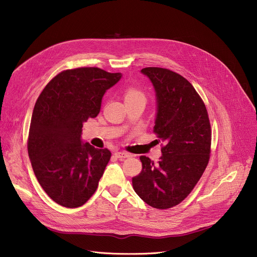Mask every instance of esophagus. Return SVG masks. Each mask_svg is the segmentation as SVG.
I'll return each instance as SVG.
<instances>
[{"label": "esophagus", "mask_w": 257, "mask_h": 257, "mask_svg": "<svg viewBox=\"0 0 257 257\" xmlns=\"http://www.w3.org/2000/svg\"><path fill=\"white\" fill-rule=\"evenodd\" d=\"M114 155L117 158H128V157H131V154H128L126 152H116Z\"/></svg>", "instance_id": "obj_1"}]
</instances>
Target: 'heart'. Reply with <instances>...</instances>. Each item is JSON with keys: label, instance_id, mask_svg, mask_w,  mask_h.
I'll list each match as a JSON object with an SVG mask.
<instances>
[{"label": "heart", "instance_id": "1", "mask_svg": "<svg viewBox=\"0 0 257 257\" xmlns=\"http://www.w3.org/2000/svg\"><path fill=\"white\" fill-rule=\"evenodd\" d=\"M124 99L125 101L136 100V99H141L145 101V94L141 90L135 87H128L124 91Z\"/></svg>", "mask_w": 257, "mask_h": 257}]
</instances>
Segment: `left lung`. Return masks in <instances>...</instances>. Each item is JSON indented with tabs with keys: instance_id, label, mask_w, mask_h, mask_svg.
<instances>
[{
	"instance_id": "left-lung-1",
	"label": "left lung",
	"mask_w": 257,
	"mask_h": 257,
	"mask_svg": "<svg viewBox=\"0 0 257 257\" xmlns=\"http://www.w3.org/2000/svg\"><path fill=\"white\" fill-rule=\"evenodd\" d=\"M141 72L154 84L158 104L154 133L165 145L157 164L140 157L142 170L133 178V187L146 204L168 209L187 198L209 162L210 121L201 96L186 78L165 68Z\"/></svg>"
}]
</instances>
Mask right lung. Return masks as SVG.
Returning a JSON list of instances; mask_svg holds the SVG:
<instances>
[{
	"instance_id": "1",
	"label": "right lung",
	"mask_w": 257,
	"mask_h": 257,
	"mask_svg": "<svg viewBox=\"0 0 257 257\" xmlns=\"http://www.w3.org/2000/svg\"><path fill=\"white\" fill-rule=\"evenodd\" d=\"M121 78L95 67L65 70L35 102L28 135L34 175L55 203L76 208L87 202L111 159L107 149L82 143V123L100 112L105 91Z\"/></svg>"
}]
</instances>
